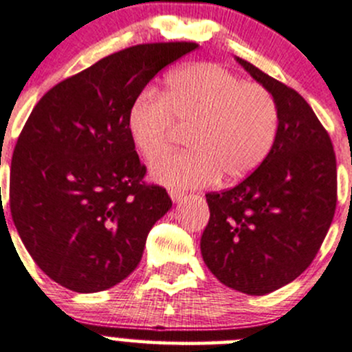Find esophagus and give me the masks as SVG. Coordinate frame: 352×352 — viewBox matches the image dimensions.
Instances as JSON below:
<instances>
[{"label":"esophagus","instance_id":"34e87169","mask_svg":"<svg viewBox=\"0 0 352 352\" xmlns=\"http://www.w3.org/2000/svg\"><path fill=\"white\" fill-rule=\"evenodd\" d=\"M169 197H171L173 201H181L184 198V193H181L177 190H169Z\"/></svg>","mask_w":352,"mask_h":352}]
</instances>
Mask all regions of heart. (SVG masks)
<instances>
[{
	"label": "heart",
	"instance_id": "obj_1",
	"mask_svg": "<svg viewBox=\"0 0 352 352\" xmlns=\"http://www.w3.org/2000/svg\"><path fill=\"white\" fill-rule=\"evenodd\" d=\"M128 133L147 161L161 157L176 126L190 130V151L152 166V176L175 188L245 179L274 147L279 113L267 89L214 63L171 73L164 94L144 90L128 111Z\"/></svg>",
	"mask_w": 352,
	"mask_h": 352
}]
</instances>
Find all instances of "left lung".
I'll return each instance as SVG.
<instances>
[{"label":"left lung","mask_w":352,"mask_h":352,"mask_svg":"<svg viewBox=\"0 0 352 352\" xmlns=\"http://www.w3.org/2000/svg\"><path fill=\"white\" fill-rule=\"evenodd\" d=\"M236 61L272 94L279 128L256 171L234 188L205 195L210 219L200 250L222 284L263 296L293 283L318 253L336 214V152L294 89L245 59Z\"/></svg>","instance_id":"1"}]
</instances>
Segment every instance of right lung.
Segmentation results:
<instances>
[{
    "label": "right lung",
    "instance_id": "1",
    "mask_svg": "<svg viewBox=\"0 0 352 352\" xmlns=\"http://www.w3.org/2000/svg\"><path fill=\"white\" fill-rule=\"evenodd\" d=\"M195 43L138 44L47 90L12 157L10 210L27 252L54 283L97 293L126 279L152 226L171 208L128 133L148 82Z\"/></svg>",
    "mask_w": 352,
    "mask_h": 352
}]
</instances>
